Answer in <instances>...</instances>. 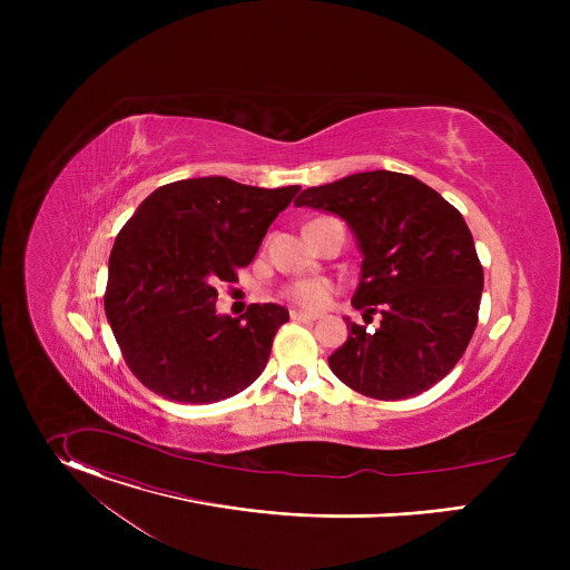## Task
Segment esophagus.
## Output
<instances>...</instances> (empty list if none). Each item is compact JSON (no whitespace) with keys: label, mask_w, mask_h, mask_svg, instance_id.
I'll return each mask as SVG.
<instances>
[{"label":"esophagus","mask_w":570,"mask_h":570,"mask_svg":"<svg viewBox=\"0 0 570 570\" xmlns=\"http://www.w3.org/2000/svg\"><path fill=\"white\" fill-rule=\"evenodd\" d=\"M291 317L297 320V322H313V320H317V313H308V311H302V308H293V311H291Z\"/></svg>","instance_id":"esophagus-1"}]
</instances>
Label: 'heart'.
Listing matches in <instances>:
<instances>
[{
	"instance_id": "b5f03b06",
	"label": "heart",
	"mask_w": 570,
	"mask_h": 570,
	"mask_svg": "<svg viewBox=\"0 0 570 570\" xmlns=\"http://www.w3.org/2000/svg\"><path fill=\"white\" fill-rule=\"evenodd\" d=\"M286 295L306 308H320L330 302L332 286L322 279H299L286 288Z\"/></svg>"
}]
</instances>
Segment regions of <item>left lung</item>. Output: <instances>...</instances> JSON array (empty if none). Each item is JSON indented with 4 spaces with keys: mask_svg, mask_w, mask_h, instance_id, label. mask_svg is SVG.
I'll return each mask as SVG.
<instances>
[{
    "mask_svg": "<svg viewBox=\"0 0 570 570\" xmlns=\"http://www.w3.org/2000/svg\"><path fill=\"white\" fill-rule=\"evenodd\" d=\"M297 207L343 218L361 250L354 308L381 313L374 332L347 320L330 356L352 390L383 401L422 394L462 358L478 322L482 266L462 214L422 180L363 171L304 189Z\"/></svg>",
    "mask_w": 570,
    "mask_h": 570,
    "instance_id": "1",
    "label": "left lung"
}]
</instances>
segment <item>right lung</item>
Returning <instances> with one entry per match:
<instances>
[{
    "instance_id": "add662e5",
    "label": "right lung",
    "mask_w": 570,
    "mask_h": 570,
    "mask_svg": "<svg viewBox=\"0 0 570 570\" xmlns=\"http://www.w3.org/2000/svg\"><path fill=\"white\" fill-rule=\"evenodd\" d=\"M297 185L262 189L223 176L155 189L121 227L108 262L106 315L132 374L155 394L214 403L264 372L288 308L216 311V282L248 266Z\"/></svg>"
}]
</instances>
